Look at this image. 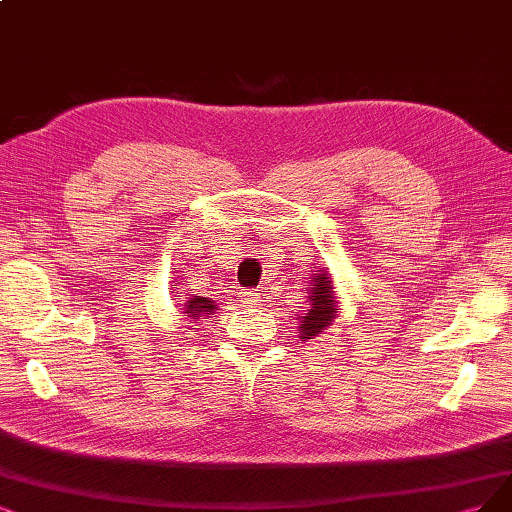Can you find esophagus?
I'll use <instances>...</instances> for the list:
<instances>
[{
	"instance_id": "34e87169",
	"label": "esophagus",
	"mask_w": 512,
	"mask_h": 512,
	"mask_svg": "<svg viewBox=\"0 0 512 512\" xmlns=\"http://www.w3.org/2000/svg\"><path fill=\"white\" fill-rule=\"evenodd\" d=\"M240 301L242 304H246V306H251V308H259L261 306V295L259 293H253V291H242L240 293Z\"/></svg>"
}]
</instances>
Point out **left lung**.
<instances>
[{
	"mask_svg": "<svg viewBox=\"0 0 512 512\" xmlns=\"http://www.w3.org/2000/svg\"><path fill=\"white\" fill-rule=\"evenodd\" d=\"M306 310L297 314V333L301 342H310L323 331H327L339 312V299L333 287V278L327 270H316L306 289Z\"/></svg>",
	"mask_w": 512,
	"mask_h": 512,
	"instance_id": "1",
	"label": "left lung"
}]
</instances>
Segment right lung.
Listing matches in <instances>:
<instances>
[{
	"instance_id": "obj_1",
	"label": "right lung",
	"mask_w": 512,
	"mask_h": 512,
	"mask_svg": "<svg viewBox=\"0 0 512 512\" xmlns=\"http://www.w3.org/2000/svg\"><path fill=\"white\" fill-rule=\"evenodd\" d=\"M215 310H217V304L213 299L202 297V295H192V297H187V301H185L183 316L198 320L202 316H211Z\"/></svg>"
}]
</instances>
